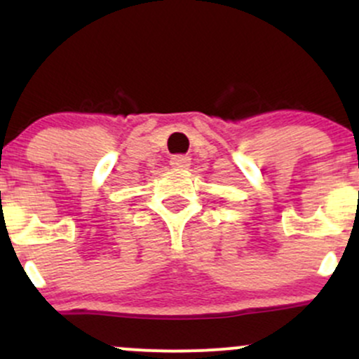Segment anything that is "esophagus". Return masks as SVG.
<instances>
[{"label":"esophagus","instance_id":"34e87169","mask_svg":"<svg viewBox=\"0 0 359 359\" xmlns=\"http://www.w3.org/2000/svg\"><path fill=\"white\" fill-rule=\"evenodd\" d=\"M170 165L175 168H187L191 165V158L187 155H174L170 160Z\"/></svg>","mask_w":359,"mask_h":359}]
</instances>
